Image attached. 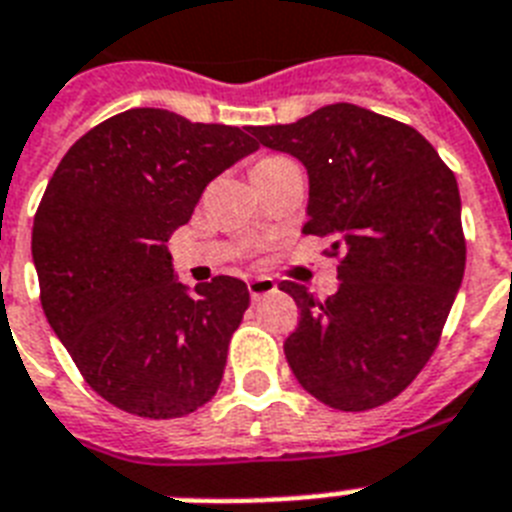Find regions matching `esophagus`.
I'll use <instances>...</instances> for the list:
<instances>
[{"label": "esophagus", "instance_id": "obj_1", "mask_svg": "<svg viewBox=\"0 0 512 512\" xmlns=\"http://www.w3.org/2000/svg\"><path fill=\"white\" fill-rule=\"evenodd\" d=\"M249 297L255 299H263V297H268V294H276L278 292V286H276V281H273V278H268V276H257V278H252V281H249Z\"/></svg>", "mask_w": 512, "mask_h": 512}]
</instances>
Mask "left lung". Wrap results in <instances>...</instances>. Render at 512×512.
<instances>
[{
    "label": "left lung",
    "instance_id": "8db88e82",
    "mask_svg": "<svg viewBox=\"0 0 512 512\" xmlns=\"http://www.w3.org/2000/svg\"><path fill=\"white\" fill-rule=\"evenodd\" d=\"M252 136L305 165V234L342 249L323 302L281 284L302 315L284 342L289 368L336 410L394 400L429 363L463 284L458 181L415 128L347 102Z\"/></svg>",
    "mask_w": 512,
    "mask_h": 512
}]
</instances>
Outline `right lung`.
I'll list each match as a JSON object with an SVG mask.
<instances>
[{
    "instance_id": "1",
    "label": "right lung",
    "mask_w": 512,
    "mask_h": 512,
    "mask_svg": "<svg viewBox=\"0 0 512 512\" xmlns=\"http://www.w3.org/2000/svg\"><path fill=\"white\" fill-rule=\"evenodd\" d=\"M257 149L242 128L134 107L62 157L33 218L31 252L49 326L97 394L141 418L213 400L249 307L231 276L189 289L165 242L205 186Z\"/></svg>"
}]
</instances>
